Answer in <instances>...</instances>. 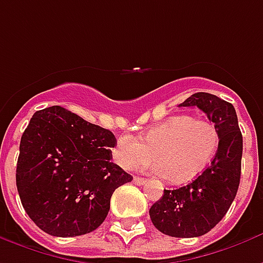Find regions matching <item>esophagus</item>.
I'll return each instance as SVG.
<instances>
[{
    "mask_svg": "<svg viewBox=\"0 0 263 263\" xmlns=\"http://www.w3.org/2000/svg\"><path fill=\"white\" fill-rule=\"evenodd\" d=\"M134 183L138 184V186H143V184H146V179H143V177H134Z\"/></svg>",
    "mask_w": 263,
    "mask_h": 263,
    "instance_id": "esophagus-1",
    "label": "esophagus"
}]
</instances>
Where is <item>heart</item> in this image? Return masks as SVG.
<instances>
[{
	"label": "heart",
	"instance_id": "1",
	"mask_svg": "<svg viewBox=\"0 0 263 263\" xmlns=\"http://www.w3.org/2000/svg\"><path fill=\"white\" fill-rule=\"evenodd\" d=\"M220 134L207 120H194L189 115H176L149 128L139 139L122 135L114 146L118 165L132 171L155 160L159 163L155 173L173 183L192 180L203 171L218 148Z\"/></svg>",
	"mask_w": 263,
	"mask_h": 263
}]
</instances>
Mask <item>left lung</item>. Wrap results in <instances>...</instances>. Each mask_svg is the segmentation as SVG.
<instances>
[{"instance_id":"8db88e82","label":"left lung","mask_w":263,"mask_h":263,"mask_svg":"<svg viewBox=\"0 0 263 263\" xmlns=\"http://www.w3.org/2000/svg\"><path fill=\"white\" fill-rule=\"evenodd\" d=\"M179 107H198L220 134L211 165L187 186L165 190L151 207L154 226L166 235L193 238L214 228L237 196L241 179L242 134L234 105L209 92H196Z\"/></svg>"}]
</instances>
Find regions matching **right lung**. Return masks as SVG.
<instances>
[{
  "instance_id": "1",
  "label": "right lung",
  "mask_w": 263,
  "mask_h": 263,
  "mask_svg": "<svg viewBox=\"0 0 263 263\" xmlns=\"http://www.w3.org/2000/svg\"><path fill=\"white\" fill-rule=\"evenodd\" d=\"M115 143L112 132L59 105L32 115L21 138L16 187L42 231L77 237L103 224L115 189L132 180L109 160Z\"/></svg>"
}]
</instances>
